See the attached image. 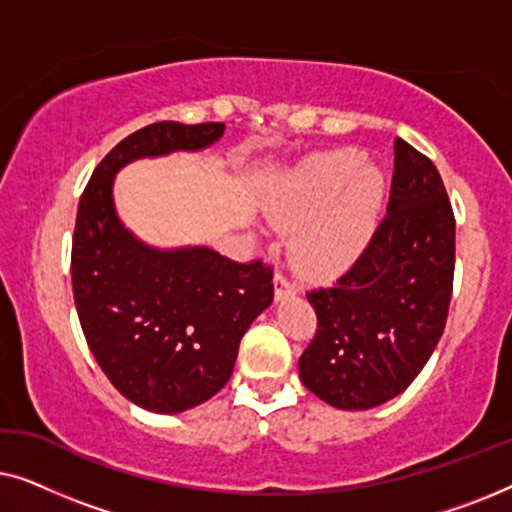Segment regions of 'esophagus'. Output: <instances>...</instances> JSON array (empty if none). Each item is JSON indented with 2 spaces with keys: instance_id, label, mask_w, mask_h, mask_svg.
Returning <instances> with one entry per match:
<instances>
[{
  "instance_id": "34e87169",
  "label": "esophagus",
  "mask_w": 512,
  "mask_h": 512,
  "mask_svg": "<svg viewBox=\"0 0 512 512\" xmlns=\"http://www.w3.org/2000/svg\"><path fill=\"white\" fill-rule=\"evenodd\" d=\"M272 284H275V298L277 300L296 296V286H293L284 275H275V279H272Z\"/></svg>"
}]
</instances>
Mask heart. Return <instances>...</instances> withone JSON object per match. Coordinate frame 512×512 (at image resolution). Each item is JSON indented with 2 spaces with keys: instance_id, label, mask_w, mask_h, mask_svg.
<instances>
[{
  "instance_id": "b5f03b06",
  "label": "heart",
  "mask_w": 512,
  "mask_h": 512,
  "mask_svg": "<svg viewBox=\"0 0 512 512\" xmlns=\"http://www.w3.org/2000/svg\"><path fill=\"white\" fill-rule=\"evenodd\" d=\"M384 195L382 172L363 165L356 151H331L307 158L282 174L265 198L277 228L296 233L291 258L310 277L347 270L373 240Z\"/></svg>"
}]
</instances>
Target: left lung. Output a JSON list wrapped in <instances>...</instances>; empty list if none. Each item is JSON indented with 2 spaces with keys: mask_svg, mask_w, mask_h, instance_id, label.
I'll return each instance as SVG.
<instances>
[{
  "mask_svg": "<svg viewBox=\"0 0 512 512\" xmlns=\"http://www.w3.org/2000/svg\"><path fill=\"white\" fill-rule=\"evenodd\" d=\"M454 277V214L436 165L396 137L389 207L354 268L307 293L317 335L300 380L340 410H370L410 387L443 335Z\"/></svg>",
  "mask_w": 512,
  "mask_h": 512,
  "instance_id": "left-lung-1",
  "label": "left lung"
}]
</instances>
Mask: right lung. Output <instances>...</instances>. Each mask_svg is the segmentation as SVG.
Instances as JSON below:
<instances>
[{
	"label": "right lung",
	"instance_id": "add662e5",
	"mask_svg": "<svg viewBox=\"0 0 512 512\" xmlns=\"http://www.w3.org/2000/svg\"><path fill=\"white\" fill-rule=\"evenodd\" d=\"M226 125L163 121L111 149L81 195L72 286L90 352L139 408L177 415L226 387L237 349L272 305V270L235 263L209 247H153L121 221L116 174L142 158L205 151Z\"/></svg>",
	"mask_w": 512,
	"mask_h": 512
}]
</instances>
